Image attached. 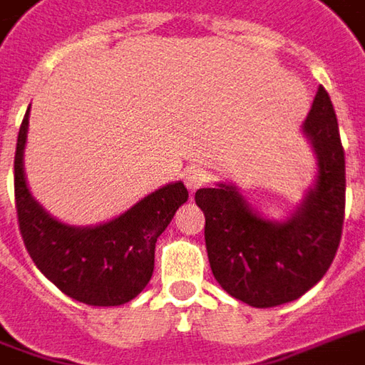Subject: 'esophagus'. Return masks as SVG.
Segmentation results:
<instances>
[{
  "label": "esophagus",
  "mask_w": 365,
  "mask_h": 365,
  "mask_svg": "<svg viewBox=\"0 0 365 365\" xmlns=\"http://www.w3.org/2000/svg\"><path fill=\"white\" fill-rule=\"evenodd\" d=\"M207 182V173L204 168L200 165H194V168H187L185 173H183V183L190 192H195L197 187H202L204 183Z\"/></svg>",
  "instance_id": "1"
}]
</instances>
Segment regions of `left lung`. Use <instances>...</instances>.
Instances as JSON below:
<instances>
[{
  "label": "left lung",
  "mask_w": 365,
  "mask_h": 365,
  "mask_svg": "<svg viewBox=\"0 0 365 365\" xmlns=\"http://www.w3.org/2000/svg\"><path fill=\"white\" fill-rule=\"evenodd\" d=\"M317 161L315 182L284 220L264 218L234 183L195 192L206 216V250L220 287L250 307L305 295L331 267L346 210V158L337 117L319 86L301 127Z\"/></svg>",
  "instance_id": "left-lung-1"
}]
</instances>
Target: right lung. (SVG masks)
<instances>
[{
	"label": "right lung",
	"mask_w": 365,
	"mask_h": 365,
	"mask_svg": "<svg viewBox=\"0 0 365 365\" xmlns=\"http://www.w3.org/2000/svg\"><path fill=\"white\" fill-rule=\"evenodd\" d=\"M30 108L21 120L14 161L19 232L36 267L64 295L93 307L129 303L151 281L155 242L187 202L182 182L159 187L113 220L70 226L48 214L26 182L24 149Z\"/></svg>",
	"instance_id": "obj_1"
}]
</instances>
